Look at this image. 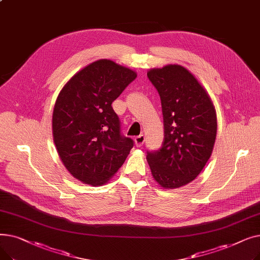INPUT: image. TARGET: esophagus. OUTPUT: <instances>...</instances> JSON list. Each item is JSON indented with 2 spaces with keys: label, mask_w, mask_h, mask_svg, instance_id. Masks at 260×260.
<instances>
[{
  "label": "esophagus",
  "mask_w": 260,
  "mask_h": 260,
  "mask_svg": "<svg viewBox=\"0 0 260 260\" xmlns=\"http://www.w3.org/2000/svg\"><path fill=\"white\" fill-rule=\"evenodd\" d=\"M144 141H145L144 135H139V136H137V137L135 138V144H136V146H137V147L142 146L143 143H144Z\"/></svg>",
  "instance_id": "obj_1"
}]
</instances>
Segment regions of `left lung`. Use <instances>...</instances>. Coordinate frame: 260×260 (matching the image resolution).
Returning <instances> with one entry per match:
<instances>
[{"mask_svg": "<svg viewBox=\"0 0 260 260\" xmlns=\"http://www.w3.org/2000/svg\"><path fill=\"white\" fill-rule=\"evenodd\" d=\"M147 78L160 95L165 139L157 151H146V159L162 187H180L193 181L211 157L215 108L197 79L180 65L154 68Z\"/></svg>", "mask_w": 260, "mask_h": 260, "instance_id": "obj_1", "label": "left lung"}]
</instances>
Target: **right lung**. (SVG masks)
<instances>
[{
	"mask_svg": "<svg viewBox=\"0 0 260 260\" xmlns=\"http://www.w3.org/2000/svg\"><path fill=\"white\" fill-rule=\"evenodd\" d=\"M137 75L111 60L95 61L60 91L52 115L54 144L63 165L86 184L105 183L134 146L121 132L112 103Z\"/></svg>",
	"mask_w": 260,
	"mask_h": 260,
	"instance_id": "1",
	"label": "right lung"
}]
</instances>
